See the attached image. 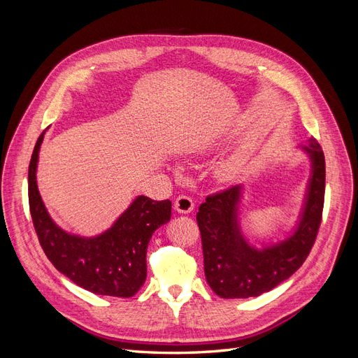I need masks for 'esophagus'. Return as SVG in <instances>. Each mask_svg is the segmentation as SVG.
Listing matches in <instances>:
<instances>
[{
    "label": "esophagus",
    "instance_id": "34e87169",
    "mask_svg": "<svg viewBox=\"0 0 358 358\" xmlns=\"http://www.w3.org/2000/svg\"><path fill=\"white\" fill-rule=\"evenodd\" d=\"M175 209L179 213H189L194 209V200L189 196H185V194H183V196H179L175 200Z\"/></svg>",
    "mask_w": 358,
    "mask_h": 358
}]
</instances>
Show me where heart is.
<instances>
[{"label": "heart", "instance_id": "heart-1", "mask_svg": "<svg viewBox=\"0 0 358 358\" xmlns=\"http://www.w3.org/2000/svg\"><path fill=\"white\" fill-rule=\"evenodd\" d=\"M220 175L221 178H229L231 175V166H224L220 171Z\"/></svg>", "mask_w": 358, "mask_h": 358}]
</instances>
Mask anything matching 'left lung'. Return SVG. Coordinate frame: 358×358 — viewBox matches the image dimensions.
I'll use <instances>...</instances> for the list:
<instances>
[{"label": "left lung", "mask_w": 358, "mask_h": 358, "mask_svg": "<svg viewBox=\"0 0 358 358\" xmlns=\"http://www.w3.org/2000/svg\"><path fill=\"white\" fill-rule=\"evenodd\" d=\"M312 178L308 200L297 231L278 246L263 251L249 246L237 225L241 187L216 191L197 212L201 234L204 275L222 299L257 297L273 289L305 263L317 241L326 192V159L317 138L309 140Z\"/></svg>", "instance_id": "8db88e82"}]
</instances>
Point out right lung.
Returning a JSON list of instances; mask_svg holds the SVG:
<instances>
[{
	"label": "right lung",
	"mask_w": 358,
	"mask_h": 358,
	"mask_svg": "<svg viewBox=\"0 0 358 358\" xmlns=\"http://www.w3.org/2000/svg\"><path fill=\"white\" fill-rule=\"evenodd\" d=\"M43 131L28 169L32 224L49 262L76 285L94 294L133 297L146 280V249L154 231L170 221L171 201L137 197L110 230L94 239L71 236L50 220L37 188L36 170Z\"/></svg>",
	"instance_id": "1"
}]
</instances>
